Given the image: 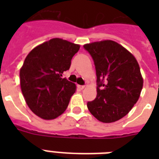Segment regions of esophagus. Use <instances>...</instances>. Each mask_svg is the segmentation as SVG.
Returning a JSON list of instances; mask_svg holds the SVG:
<instances>
[{
  "mask_svg": "<svg viewBox=\"0 0 159 159\" xmlns=\"http://www.w3.org/2000/svg\"><path fill=\"white\" fill-rule=\"evenodd\" d=\"M77 88L79 90H83L85 88V86H81V85H77Z\"/></svg>",
  "mask_w": 159,
  "mask_h": 159,
  "instance_id": "34e87169",
  "label": "esophagus"
}]
</instances>
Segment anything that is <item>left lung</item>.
Masks as SVG:
<instances>
[{"label":"left lung","mask_w":159,"mask_h":159,"mask_svg":"<svg viewBox=\"0 0 159 159\" xmlns=\"http://www.w3.org/2000/svg\"><path fill=\"white\" fill-rule=\"evenodd\" d=\"M94 61L97 72V97L87 102L95 118L112 123L125 116L140 97L143 79L132 53L113 40L84 44Z\"/></svg>","instance_id":"1"}]
</instances>
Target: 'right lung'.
<instances>
[{
  "mask_svg": "<svg viewBox=\"0 0 159 159\" xmlns=\"http://www.w3.org/2000/svg\"><path fill=\"white\" fill-rule=\"evenodd\" d=\"M79 44L54 38L36 46L26 56L20 70L21 92L32 112L49 120L61 116L76 92L73 82L62 78Z\"/></svg>",
  "mask_w": 159,
  "mask_h": 159,
  "instance_id": "add662e5",
  "label": "right lung"
}]
</instances>
